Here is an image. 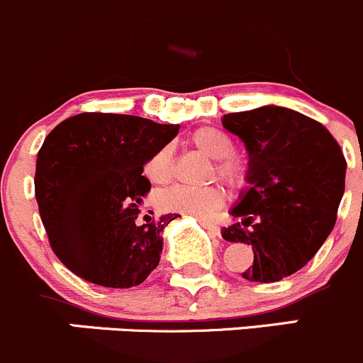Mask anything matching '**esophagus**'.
<instances>
[{
  "mask_svg": "<svg viewBox=\"0 0 363 363\" xmlns=\"http://www.w3.org/2000/svg\"><path fill=\"white\" fill-rule=\"evenodd\" d=\"M199 222H201V225H203V228H206L208 231H210L213 236L220 235V228H218V225L215 224V222L208 220V218H199Z\"/></svg>",
  "mask_w": 363,
  "mask_h": 363,
  "instance_id": "obj_1",
  "label": "esophagus"
}]
</instances>
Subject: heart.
Here are the masks:
<instances>
[{
  "label": "heart",
  "mask_w": 363,
  "mask_h": 363,
  "mask_svg": "<svg viewBox=\"0 0 363 363\" xmlns=\"http://www.w3.org/2000/svg\"><path fill=\"white\" fill-rule=\"evenodd\" d=\"M190 143L215 159V174L228 183L231 189H247L252 180V166L247 157L235 153V141L228 132L218 127H201L192 132ZM174 174L173 150L160 146L145 162V177L155 185L171 182ZM225 194L222 186H189L177 185L164 190L157 197V203L164 211L189 215L196 218H208L224 204Z\"/></svg>",
  "instance_id": "obj_1"
}]
</instances>
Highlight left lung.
<instances>
[{
    "instance_id": "obj_1",
    "label": "left lung",
    "mask_w": 363,
    "mask_h": 363,
    "mask_svg": "<svg viewBox=\"0 0 363 363\" xmlns=\"http://www.w3.org/2000/svg\"><path fill=\"white\" fill-rule=\"evenodd\" d=\"M252 166L250 189L231 210L240 222L222 238L252 247L243 279L277 282L303 268L325 243L344 194L346 159L319 121L277 106L224 114Z\"/></svg>"
}]
</instances>
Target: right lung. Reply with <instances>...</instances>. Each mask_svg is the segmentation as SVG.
Wrapping results in <instances>:
<instances>
[{
	"mask_svg": "<svg viewBox=\"0 0 363 363\" xmlns=\"http://www.w3.org/2000/svg\"><path fill=\"white\" fill-rule=\"evenodd\" d=\"M178 128L130 114L81 113L45 138L35 197L51 249L68 270L104 288L139 286L155 270L162 229L180 215L139 224V204L152 189L143 167Z\"/></svg>",
	"mask_w": 363,
	"mask_h": 363,
	"instance_id": "obj_1",
	"label": "right lung"
}]
</instances>
